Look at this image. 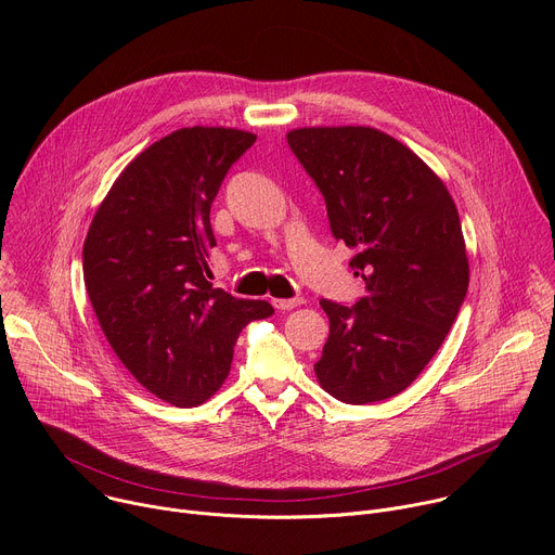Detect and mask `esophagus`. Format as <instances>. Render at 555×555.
Wrapping results in <instances>:
<instances>
[{
  "mask_svg": "<svg viewBox=\"0 0 555 555\" xmlns=\"http://www.w3.org/2000/svg\"><path fill=\"white\" fill-rule=\"evenodd\" d=\"M302 302V298H274L272 305L276 309H292V307H298Z\"/></svg>",
  "mask_w": 555,
  "mask_h": 555,
  "instance_id": "obj_1",
  "label": "esophagus"
}]
</instances>
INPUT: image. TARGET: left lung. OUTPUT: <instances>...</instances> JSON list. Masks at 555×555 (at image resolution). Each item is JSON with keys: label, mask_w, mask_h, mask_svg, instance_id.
Returning a JSON list of instances; mask_svg holds the SVG:
<instances>
[{"label": "left lung", "mask_w": 555, "mask_h": 555, "mask_svg": "<svg viewBox=\"0 0 555 555\" xmlns=\"http://www.w3.org/2000/svg\"><path fill=\"white\" fill-rule=\"evenodd\" d=\"M287 144L327 204L332 234L364 281L351 307L323 298L330 338L313 364L345 404L402 392L441 347L469 268L456 206L409 146L373 127H305Z\"/></svg>", "instance_id": "1"}]
</instances>
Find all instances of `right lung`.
I'll use <instances>...</instances> for the list:
<instances>
[{
    "instance_id": "add662e5",
    "label": "right lung",
    "mask_w": 555,
    "mask_h": 555,
    "mask_svg": "<svg viewBox=\"0 0 555 555\" xmlns=\"http://www.w3.org/2000/svg\"><path fill=\"white\" fill-rule=\"evenodd\" d=\"M257 135L184 127L144 149L99 206L83 246L88 296L105 338L155 398L199 406L223 384L242 330L268 300L212 287L210 204Z\"/></svg>"
}]
</instances>
